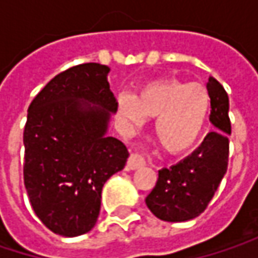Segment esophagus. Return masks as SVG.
<instances>
[{"label":"esophagus","mask_w":258,"mask_h":258,"mask_svg":"<svg viewBox=\"0 0 258 258\" xmlns=\"http://www.w3.org/2000/svg\"><path fill=\"white\" fill-rule=\"evenodd\" d=\"M145 166V158L139 154H131L127 161V169L128 170H137Z\"/></svg>","instance_id":"obj_1"}]
</instances>
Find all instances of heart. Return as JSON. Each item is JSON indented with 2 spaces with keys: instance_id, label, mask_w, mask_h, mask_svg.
<instances>
[{
  "instance_id": "obj_1",
  "label": "heart",
  "mask_w": 258,
  "mask_h": 258,
  "mask_svg": "<svg viewBox=\"0 0 258 258\" xmlns=\"http://www.w3.org/2000/svg\"><path fill=\"white\" fill-rule=\"evenodd\" d=\"M209 112L208 89L176 78L148 82L134 97L124 94L118 98V113L130 124L139 125L142 118L155 119V137L169 154H182L196 145Z\"/></svg>"
}]
</instances>
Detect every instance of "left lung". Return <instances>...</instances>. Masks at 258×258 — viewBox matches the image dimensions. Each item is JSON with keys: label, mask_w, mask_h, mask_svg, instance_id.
Returning <instances> with one entry per match:
<instances>
[{"label": "left lung", "mask_w": 258, "mask_h": 258, "mask_svg": "<svg viewBox=\"0 0 258 258\" xmlns=\"http://www.w3.org/2000/svg\"><path fill=\"white\" fill-rule=\"evenodd\" d=\"M211 131L202 145L178 164L161 169L154 189L146 197L149 211L163 221L180 223L199 217L212 200L229 166V95L223 85L209 78Z\"/></svg>", "instance_id": "left-lung-1"}]
</instances>
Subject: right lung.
Masks as SVG:
<instances>
[{
	"label": "right lung",
	"mask_w": 258,
	"mask_h": 258,
	"mask_svg": "<svg viewBox=\"0 0 258 258\" xmlns=\"http://www.w3.org/2000/svg\"><path fill=\"white\" fill-rule=\"evenodd\" d=\"M109 70L97 62L75 66L52 79L28 107L24 182L29 203L49 230L66 237L95 226L103 185L128 158L125 145L106 134L110 113L118 110Z\"/></svg>",
	"instance_id": "right-lung-1"
}]
</instances>
